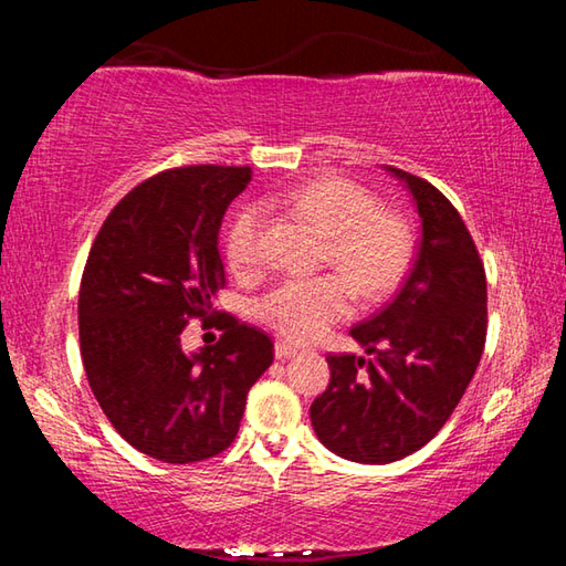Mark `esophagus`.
<instances>
[{
	"instance_id": "1",
	"label": "esophagus",
	"mask_w": 566,
	"mask_h": 566,
	"mask_svg": "<svg viewBox=\"0 0 566 566\" xmlns=\"http://www.w3.org/2000/svg\"><path fill=\"white\" fill-rule=\"evenodd\" d=\"M294 354H296V347H292V344H286V342L274 344V357L276 359H290V357H294Z\"/></svg>"
}]
</instances>
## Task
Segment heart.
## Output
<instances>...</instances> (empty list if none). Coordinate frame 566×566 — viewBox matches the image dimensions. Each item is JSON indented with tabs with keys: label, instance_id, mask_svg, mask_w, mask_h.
Listing matches in <instances>:
<instances>
[{
	"label": "heart",
	"instance_id": "b5f03b06",
	"mask_svg": "<svg viewBox=\"0 0 566 566\" xmlns=\"http://www.w3.org/2000/svg\"><path fill=\"white\" fill-rule=\"evenodd\" d=\"M284 202L327 237L322 260L342 273L314 280H286L254 304L260 322L290 342H310L352 312V286L361 300L377 302L405 276L411 260V229L395 212L377 207L367 189L342 177L304 181ZM262 207L247 205L227 227L224 252L234 272L260 264Z\"/></svg>",
	"mask_w": 566,
	"mask_h": 566
}]
</instances>
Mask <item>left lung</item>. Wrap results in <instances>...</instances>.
<instances>
[{
  "label": "left lung",
  "instance_id": "left-lung-1",
  "mask_svg": "<svg viewBox=\"0 0 566 566\" xmlns=\"http://www.w3.org/2000/svg\"><path fill=\"white\" fill-rule=\"evenodd\" d=\"M385 169L415 199L417 260L395 300L349 332L375 357L329 354V387L310 409L319 442L361 464L397 462L434 439L486 339L484 264L462 217L429 181Z\"/></svg>",
  "mask_w": 566,
  "mask_h": 566
}]
</instances>
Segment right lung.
<instances>
[{"mask_svg":"<svg viewBox=\"0 0 566 566\" xmlns=\"http://www.w3.org/2000/svg\"><path fill=\"white\" fill-rule=\"evenodd\" d=\"M249 181V167L159 171L112 209L90 249L80 286L84 371L112 427L159 462L222 454L247 391L274 359V342L234 317L212 347L181 352L189 319H209L224 286L219 227Z\"/></svg>","mask_w":566,"mask_h":566,"instance_id":"right-lung-1","label":"right lung"}]
</instances>
